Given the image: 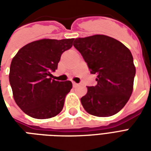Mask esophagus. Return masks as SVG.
Returning a JSON list of instances; mask_svg holds the SVG:
<instances>
[{"instance_id": "1", "label": "esophagus", "mask_w": 151, "mask_h": 151, "mask_svg": "<svg viewBox=\"0 0 151 151\" xmlns=\"http://www.w3.org/2000/svg\"><path fill=\"white\" fill-rule=\"evenodd\" d=\"M73 87H75V86H78V83H76V82H73Z\"/></svg>"}]
</instances>
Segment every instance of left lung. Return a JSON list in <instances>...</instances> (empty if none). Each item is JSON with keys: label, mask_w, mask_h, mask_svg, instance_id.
<instances>
[{"label": "left lung", "mask_w": 151, "mask_h": 151, "mask_svg": "<svg viewBox=\"0 0 151 151\" xmlns=\"http://www.w3.org/2000/svg\"><path fill=\"white\" fill-rule=\"evenodd\" d=\"M73 46L82 54L97 85L88 86L81 98L83 108L99 117L113 116L122 109L132 95L136 69L129 49L104 35L78 38Z\"/></svg>", "instance_id": "obj_1"}]
</instances>
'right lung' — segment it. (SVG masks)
<instances>
[{
	"label": "right lung",
	"instance_id": "obj_1",
	"mask_svg": "<svg viewBox=\"0 0 151 151\" xmlns=\"http://www.w3.org/2000/svg\"><path fill=\"white\" fill-rule=\"evenodd\" d=\"M74 39L37 40L22 47L12 60L9 83L16 104L35 119H47L61 111L70 81L52 79L60 56L73 46Z\"/></svg>",
	"mask_w": 151,
	"mask_h": 151
}]
</instances>
